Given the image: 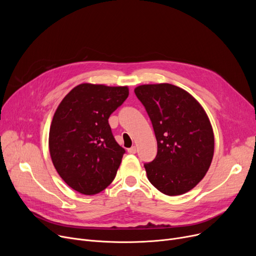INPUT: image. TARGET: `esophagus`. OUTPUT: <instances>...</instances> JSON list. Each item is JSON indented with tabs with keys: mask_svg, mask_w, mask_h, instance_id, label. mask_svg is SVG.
<instances>
[{
	"mask_svg": "<svg viewBox=\"0 0 256 256\" xmlns=\"http://www.w3.org/2000/svg\"><path fill=\"white\" fill-rule=\"evenodd\" d=\"M128 154H136V152H137V147H136V146H132L128 150Z\"/></svg>",
	"mask_w": 256,
	"mask_h": 256,
	"instance_id": "34e87169",
	"label": "esophagus"
}]
</instances>
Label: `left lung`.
<instances>
[{"label": "left lung", "mask_w": 256, "mask_h": 256, "mask_svg": "<svg viewBox=\"0 0 256 256\" xmlns=\"http://www.w3.org/2000/svg\"><path fill=\"white\" fill-rule=\"evenodd\" d=\"M148 114L158 143L152 162L145 164L147 178L168 196L192 190L206 174L214 156V132L198 100L168 83L135 88Z\"/></svg>", "instance_id": "left-lung-1"}]
</instances>
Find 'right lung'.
Wrapping results in <instances>:
<instances>
[{
	"mask_svg": "<svg viewBox=\"0 0 256 256\" xmlns=\"http://www.w3.org/2000/svg\"><path fill=\"white\" fill-rule=\"evenodd\" d=\"M128 96V86L83 83L59 104L50 128V154L74 191L98 194L115 178L126 150L115 141L108 119Z\"/></svg>",
	"mask_w": 256,
	"mask_h": 256,
	"instance_id": "add662e5",
	"label": "right lung"
}]
</instances>
